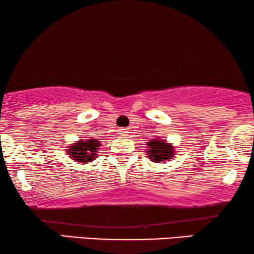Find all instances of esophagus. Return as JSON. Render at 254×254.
I'll list each match as a JSON object with an SVG mask.
<instances>
[{"label": "esophagus", "mask_w": 254, "mask_h": 254, "mask_svg": "<svg viewBox=\"0 0 254 254\" xmlns=\"http://www.w3.org/2000/svg\"><path fill=\"white\" fill-rule=\"evenodd\" d=\"M119 133H121V136H127V129H119Z\"/></svg>", "instance_id": "34e87169"}]
</instances>
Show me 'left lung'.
Returning a JSON list of instances; mask_svg holds the SVG:
<instances>
[{"instance_id": "left-lung-1", "label": "left lung", "mask_w": 254, "mask_h": 254, "mask_svg": "<svg viewBox=\"0 0 254 254\" xmlns=\"http://www.w3.org/2000/svg\"><path fill=\"white\" fill-rule=\"evenodd\" d=\"M148 146L149 149L146 150V154H148V157L152 162L160 163V162L169 161L170 158L174 157L175 150H174L173 145L170 143H167L164 139L155 138L149 140Z\"/></svg>"}]
</instances>
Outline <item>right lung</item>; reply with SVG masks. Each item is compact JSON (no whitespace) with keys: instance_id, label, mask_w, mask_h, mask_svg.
<instances>
[{"instance_id":"1","label":"right lung","mask_w":254,"mask_h":254,"mask_svg":"<svg viewBox=\"0 0 254 254\" xmlns=\"http://www.w3.org/2000/svg\"><path fill=\"white\" fill-rule=\"evenodd\" d=\"M100 149V143L98 140L91 139H81L74 143L67 149L69 157L72 160L79 162V163H86L94 160L97 155V150Z\"/></svg>"}]
</instances>
